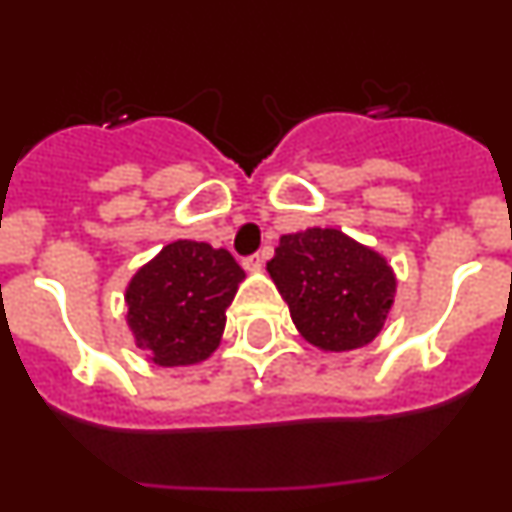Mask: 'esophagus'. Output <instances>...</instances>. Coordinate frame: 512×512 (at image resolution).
<instances>
[{"instance_id": "esophagus-1", "label": "esophagus", "mask_w": 512, "mask_h": 512, "mask_svg": "<svg viewBox=\"0 0 512 512\" xmlns=\"http://www.w3.org/2000/svg\"><path fill=\"white\" fill-rule=\"evenodd\" d=\"M242 265H245V270H250V272H260L262 265H265V257L250 255V257H245V260H242Z\"/></svg>"}]
</instances>
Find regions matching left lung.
Here are the masks:
<instances>
[{
    "instance_id": "8db88e82",
    "label": "left lung",
    "mask_w": 512,
    "mask_h": 512,
    "mask_svg": "<svg viewBox=\"0 0 512 512\" xmlns=\"http://www.w3.org/2000/svg\"><path fill=\"white\" fill-rule=\"evenodd\" d=\"M294 327L324 352H352L384 327L396 294L386 257L334 227L282 235L267 262Z\"/></svg>"
}]
</instances>
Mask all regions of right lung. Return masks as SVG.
<instances>
[{"instance_id":"right-lung-1","label":"right lung","mask_w":512,"mask_h":512,"mask_svg":"<svg viewBox=\"0 0 512 512\" xmlns=\"http://www.w3.org/2000/svg\"><path fill=\"white\" fill-rule=\"evenodd\" d=\"M245 272L230 252L208 242L165 245L126 287L136 347L158 366H190L218 349L225 309Z\"/></svg>"}]
</instances>
